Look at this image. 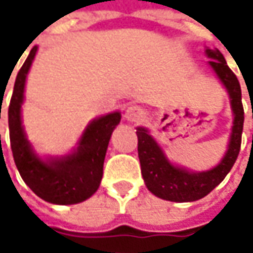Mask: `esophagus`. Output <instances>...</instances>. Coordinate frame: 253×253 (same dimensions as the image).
I'll return each instance as SVG.
<instances>
[{
    "mask_svg": "<svg viewBox=\"0 0 253 253\" xmlns=\"http://www.w3.org/2000/svg\"><path fill=\"white\" fill-rule=\"evenodd\" d=\"M125 117H126V120L131 122V123L139 122L143 117V110L137 105H128L126 113H125Z\"/></svg>",
    "mask_w": 253,
    "mask_h": 253,
    "instance_id": "34e87169",
    "label": "esophagus"
}]
</instances>
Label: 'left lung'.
Here are the masks:
<instances>
[{
    "instance_id": "1",
    "label": "left lung",
    "mask_w": 253,
    "mask_h": 253,
    "mask_svg": "<svg viewBox=\"0 0 253 253\" xmlns=\"http://www.w3.org/2000/svg\"><path fill=\"white\" fill-rule=\"evenodd\" d=\"M207 55L208 58H211L210 66L214 69L215 75L227 89L231 110L234 114L227 152L220 161V164L208 171H199V173H193L186 169L176 167L167 160L164 151L146 128L143 127L136 128L137 154H139L140 170L145 184L155 196L166 201L192 202L207 196L227 176L233 164L236 163L240 151L243 120H245L240 83L236 75L228 69L224 55L218 49H207Z\"/></svg>"
}]
</instances>
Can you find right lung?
I'll use <instances>...</instances> for the list:
<instances>
[{
  "instance_id": "add662e5",
  "label": "right lung",
  "mask_w": 253,
  "mask_h": 253,
  "mask_svg": "<svg viewBox=\"0 0 253 253\" xmlns=\"http://www.w3.org/2000/svg\"><path fill=\"white\" fill-rule=\"evenodd\" d=\"M36 51L38 48L33 46L17 73L8 107V128L14 163L26 184L43 201L57 205L79 204L90 198L99 187L108 142L113 130L122 120V114L116 111L90 122L79 140L77 149L72 154L46 161L39 158L26 137L20 114L26 76Z\"/></svg>"
}]
</instances>
